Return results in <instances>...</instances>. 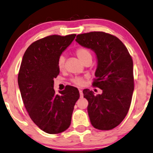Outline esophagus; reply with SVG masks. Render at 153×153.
I'll return each instance as SVG.
<instances>
[{"instance_id": "obj_1", "label": "esophagus", "mask_w": 153, "mask_h": 153, "mask_svg": "<svg viewBox=\"0 0 153 153\" xmlns=\"http://www.w3.org/2000/svg\"><path fill=\"white\" fill-rule=\"evenodd\" d=\"M79 91H80V97H83L82 90V89H79Z\"/></svg>"}]
</instances>
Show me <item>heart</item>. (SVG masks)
<instances>
[{"mask_svg": "<svg viewBox=\"0 0 153 153\" xmlns=\"http://www.w3.org/2000/svg\"><path fill=\"white\" fill-rule=\"evenodd\" d=\"M75 54L79 58L81 62L85 63L87 62V61L91 60L92 59V54H91V51L89 50L88 48H84V47H81V48H79L75 51ZM58 68L60 71H62L63 69L64 68L65 66V57L64 56H60L59 58L58 59V63H57ZM72 82L74 83L75 85H82L84 83V78H81V77H76V78H73Z\"/></svg>", "mask_w": 153, "mask_h": 153, "instance_id": "obj_1", "label": "heart"}]
</instances>
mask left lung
<instances>
[{"label": "left lung", "mask_w": 153, "mask_h": 153, "mask_svg": "<svg viewBox=\"0 0 153 153\" xmlns=\"http://www.w3.org/2000/svg\"><path fill=\"white\" fill-rule=\"evenodd\" d=\"M75 40L94 51L98 59L92 86L103 93L95 96L88 89L83 90L91 124L99 130L113 129L125 119L131 105L134 89L131 56L119 38L107 33L79 34Z\"/></svg>", "instance_id": "left-lung-1"}]
</instances>
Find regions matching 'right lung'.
Returning a JSON list of instances; mask_svg holds the SVG:
<instances>
[{
    "label": "right lung",
    "mask_w": 153,
    "mask_h": 153,
    "mask_svg": "<svg viewBox=\"0 0 153 153\" xmlns=\"http://www.w3.org/2000/svg\"><path fill=\"white\" fill-rule=\"evenodd\" d=\"M76 35H51L33 42L24 53L18 73V84L28 115L42 131L55 134L69 127L80 93L67 85L60 94L54 88L59 74L57 63L63 51Z\"/></svg>",
    "instance_id": "add662e5"
}]
</instances>
